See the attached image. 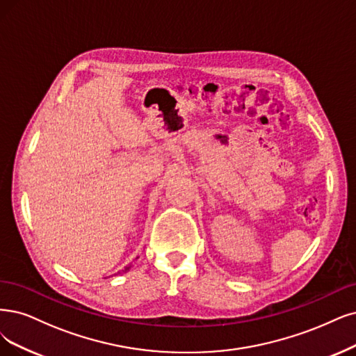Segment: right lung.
Segmentation results:
<instances>
[{
	"instance_id": "add662e5",
	"label": "right lung",
	"mask_w": 356,
	"mask_h": 356,
	"mask_svg": "<svg viewBox=\"0 0 356 356\" xmlns=\"http://www.w3.org/2000/svg\"><path fill=\"white\" fill-rule=\"evenodd\" d=\"M127 270H129V268H127Z\"/></svg>"
}]
</instances>
